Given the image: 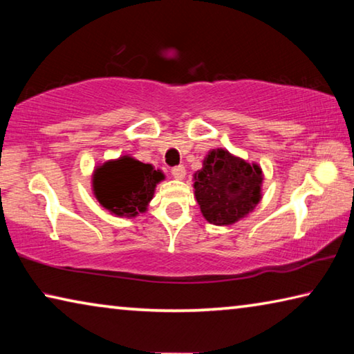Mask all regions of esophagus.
Masks as SVG:
<instances>
[{
  "instance_id": "esophagus-1",
  "label": "esophagus",
  "mask_w": 354,
  "mask_h": 354,
  "mask_svg": "<svg viewBox=\"0 0 354 354\" xmlns=\"http://www.w3.org/2000/svg\"><path fill=\"white\" fill-rule=\"evenodd\" d=\"M171 175H173V178H176V179H184V176H185V169H184L183 165L173 167V169H171Z\"/></svg>"
}]
</instances>
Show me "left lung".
Segmentation results:
<instances>
[{
  "label": "left lung",
  "instance_id": "obj_1",
  "mask_svg": "<svg viewBox=\"0 0 354 354\" xmlns=\"http://www.w3.org/2000/svg\"><path fill=\"white\" fill-rule=\"evenodd\" d=\"M262 170L223 148L209 151L195 173V196L203 217L214 225H232L261 201Z\"/></svg>",
  "mask_w": 354,
  "mask_h": 354
}]
</instances>
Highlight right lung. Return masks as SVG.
Segmentation results:
<instances>
[{
	"label": "right lung",
	"instance_id": "1",
	"mask_svg": "<svg viewBox=\"0 0 354 354\" xmlns=\"http://www.w3.org/2000/svg\"><path fill=\"white\" fill-rule=\"evenodd\" d=\"M165 176L151 164L129 156L107 160L93 173V194L100 205L118 217H136L145 212L154 195L156 184Z\"/></svg>",
	"mask_w": 354,
	"mask_h": 354
}]
</instances>
